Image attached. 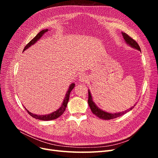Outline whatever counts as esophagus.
I'll return each mask as SVG.
<instances>
[{
  "label": "esophagus",
  "instance_id": "obj_1",
  "mask_svg": "<svg viewBox=\"0 0 158 158\" xmlns=\"http://www.w3.org/2000/svg\"><path fill=\"white\" fill-rule=\"evenodd\" d=\"M88 80V77L84 74H81L79 76V81L80 82H87Z\"/></svg>",
  "mask_w": 158,
  "mask_h": 158
}]
</instances>
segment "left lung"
Returning a JSON list of instances; mask_svg holds the SVG:
<instances>
[{
    "label": "left lung",
    "instance_id": "left-lung-1",
    "mask_svg": "<svg viewBox=\"0 0 158 158\" xmlns=\"http://www.w3.org/2000/svg\"><path fill=\"white\" fill-rule=\"evenodd\" d=\"M122 35L123 37L124 38V40H125V41L126 42V44L128 45H130L131 47L134 49H136L138 51H141L139 45L136 42V41L134 40L132 38H131L130 36L128 35L127 33H123L122 32ZM88 104H89V106L91 109V111L92 112L95 114V115H96L98 117L103 119V120H110V119H113L114 118H117L120 117L121 115H123L124 114L127 113V112L130 111L131 110H132L134 108V106H135V105L134 106H132V107H131L129 109L126 110L125 111H122L120 113H108L103 111V110H102L101 109H99L95 103L93 101V99H92V94H91L89 90L88 89Z\"/></svg>",
    "mask_w": 158,
    "mask_h": 158
}]
</instances>
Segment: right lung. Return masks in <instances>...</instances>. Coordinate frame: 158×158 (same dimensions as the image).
<instances>
[{
    "instance_id": "add662e5",
    "label": "right lung",
    "mask_w": 158,
    "mask_h": 158,
    "mask_svg": "<svg viewBox=\"0 0 158 158\" xmlns=\"http://www.w3.org/2000/svg\"><path fill=\"white\" fill-rule=\"evenodd\" d=\"M49 30L48 29H46V30H41L38 34H37V35L33 38V39L30 41L28 44L26 45V46L25 47V48L23 49V51H24L25 50H26L27 49L29 48V47H30L31 45H34L35 43L41 39V37L43 36V35L45 33H46L47 31H48ZM75 86V84L74 83H72L70 86H69V88L67 91V92H66V95H65V97H64V99L63 100V103H62L61 106L57 109L55 111L52 112L50 114H43V115H40V114H33L32 113L30 112L28 110L24 107V108L26 109V111H27V113H29L30 115L35 118H37V119H39V120H41V121H51V120H53V119H56L57 118H59L60 116H61L62 114H63V113L65 111V109L66 107V106H67V103L69 102V96H70V94L71 92V91L73 90V89L74 88Z\"/></svg>"
}]
</instances>
